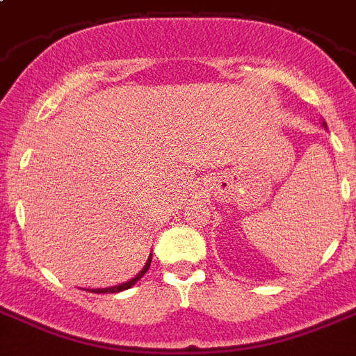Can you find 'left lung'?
<instances>
[{"instance_id":"8db88e82","label":"left lung","mask_w":356,"mask_h":356,"mask_svg":"<svg viewBox=\"0 0 356 356\" xmlns=\"http://www.w3.org/2000/svg\"><path fill=\"white\" fill-rule=\"evenodd\" d=\"M323 125H324V127H326V123H323Z\"/></svg>"}]
</instances>
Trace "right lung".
I'll return each instance as SVG.
<instances>
[{
  "label": "right lung",
  "instance_id": "right-lung-1",
  "mask_svg": "<svg viewBox=\"0 0 356 356\" xmlns=\"http://www.w3.org/2000/svg\"><path fill=\"white\" fill-rule=\"evenodd\" d=\"M150 261H152V254L148 256V259H147V264H145V267L141 268L140 272H138V274H136L134 277H132V280H129V281H125V283H122V285H116V286H109V289H91V292H95V293H114V292H122V290H127V289H131L132 285H136V283H138V281L141 280V277L145 276V274H147V270H148V267H150Z\"/></svg>",
  "mask_w": 356,
  "mask_h": 356
}]
</instances>
